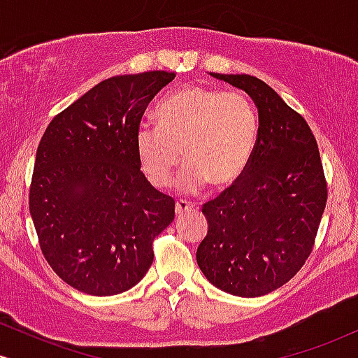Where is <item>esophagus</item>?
Returning a JSON list of instances; mask_svg holds the SVG:
<instances>
[{
  "instance_id": "1",
  "label": "esophagus",
  "mask_w": 358,
  "mask_h": 358,
  "mask_svg": "<svg viewBox=\"0 0 358 358\" xmlns=\"http://www.w3.org/2000/svg\"><path fill=\"white\" fill-rule=\"evenodd\" d=\"M193 207H195V205H193L192 202H187V200H176L175 212H176V215H182V213L192 210Z\"/></svg>"
}]
</instances>
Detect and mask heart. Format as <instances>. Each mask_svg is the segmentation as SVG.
<instances>
[{
	"label": "heart",
	"instance_id": "heart-1",
	"mask_svg": "<svg viewBox=\"0 0 358 358\" xmlns=\"http://www.w3.org/2000/svg\"><path fill=\"white\" fill-rule=\"evenodd\" d=\"M155 114L158 126L141 124L136 133L139 165L155 187L170 185L182 155L178 188L187 193L207 183L229 187L248 170L259 119L244 92L185 85L163 97Z\"/></svg>",
	"mask_w": 358,
	"mask_h": 358
}]
</instances>
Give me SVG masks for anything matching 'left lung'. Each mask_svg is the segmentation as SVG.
<instances>
[{"label": "left lung", "instance_id": "1", "mask_svg": "<svg viewBox=\"0 0 358 358\" xmlns=\"http://www.w3.org/2000/svg\"><path fill=\"white\" fill-rule=\"evenodd\" d=\"M252 97L257 145L244 175L203 203L208 231L196 249L205 278L242 298L286 285L310 257L328 188L318 145L301 114L266 82L212 72Z\"/></svg>", "mask_w": 358, "mask_h": 358}]
</instances>
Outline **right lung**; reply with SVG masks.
Segmentation results:
<instances>
[{
	"label": "right lung",
	"instance_id": "right-lung-1",
	"mask_svg": "<svg viewBox=\"0 0 358 358\" xmlns=\"http://www.w3.org/2000/svg\"><path fill=\"white\" fill-rule=\"evenodd\" d=\"M153 71L99 82L52 119L36 150L30 213L43 257L69 286L113 296L138 285L175 200L139 170L136 133L175 79Z\"/></svg>",
	"mask_w": 358,
	"mask_h": 358
}]
</instances>
